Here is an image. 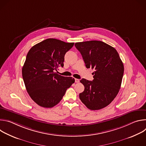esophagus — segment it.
Wrapping results in <instances>:
<instances>
[{
  "label": "esophagus",
  "instance_id": "esophagus-1",
  "mask_svg": "<svg viewBox=\"0 0 146 146\" xmlns=\"http://www.w3.org/2000/svg\"><path fill=\"white\" fill-rule=\"evenodd\" d=\"M80 82V80H79V79H77V78H76V79H75V82L78 83V82Z\"/></svg>",
  "mask_w": 146,
  "mask_h": 146
}]
</instances>
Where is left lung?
I'll use <instances>...</instances> for the list:
<instances>
[{
	"mask_svg": "<svg viewBox=\"0 0 146 146\" xmlns=\"http://www.w3.org/2000/svg\"><path fill=\"white\" fill-rule=\"evenodd\" d=\"M87 68H91L94 80L82 78L84 91L79 94L81 101L91 110L108 106L117 95L122 82L124 68L117 50L101 41L75 43Z\"/></svg>",
	"mask_w": 146,
	"mask_h": 146,
	"instance_id": "1",
	"label": "left lung"
}]
</instances>
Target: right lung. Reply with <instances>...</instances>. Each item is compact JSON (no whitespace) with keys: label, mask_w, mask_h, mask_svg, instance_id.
Instances as JSON below:
<instances>
[{"label":"right lung","mask_w":146,"mask_h":146,"mask_svg":"<svg viewBox=\"0 0 146 146\" xmlns=\"http://www.w3.org/2000/svg\"><path fill=\"white\" fill-rule=\"evenodd\" d=\"M74 44L47 38L28 52L22 69L23 78L28 94L40 106L51 108L56 105L74 82V78L55 72L64 66L65 55Z\"/></svg>","instance_id":"right-lung-1"}]
</instances>
